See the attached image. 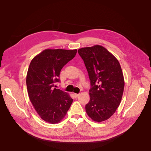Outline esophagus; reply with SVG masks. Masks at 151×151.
Returning <instances> with one entry per match:
<instances>
[{"label":"esophagus","mask_w":151,"mask_h":151,"mask_svg":"<svg viewBox=\"0 0 151 151\" xmlns=\"http://www.w3.org/2000/svg\"><path fill=\"white\" fill-rule=\"evenodd\" d=\"M79 95V94H77V93H74V96H75L76 98H77V96H78Z\"/></svg>","instance_id":"esophagus-1"}]
</instances>
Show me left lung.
<instances>
[{"label": "left lung", "mask_w": 151, "mask_h": 151, "mask_svg": "<svg viewBox=\"0 0 151 151\" xmlns=\"http://www.w3.org/2000/svg\"><path fill=\"white\" fill-rule=\"evenodd\" d=\"M78 53L91 83L86 113L95 122L104 121L113 115L122 100L125 83L120 63L100 45L79 49Z\"/></svg>", "instance_id": "1"}]
</instances>
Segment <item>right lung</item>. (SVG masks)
Here are the masks:
<instances>
[{
    "instance_id": "right-lung-1",
    "label": "right lung",
    "mask_w": 151,
    "mask_h": 151,
    "mask_svg": "<svg viewBox=\"0 0 151 151\" xmlns=\"http://www.w3.org/2000/svg\"><path fill=\"white\" fill-rule=\"evenodd\" d=\"M77 50H45L31 60L26 76L30 101L45 122H60L69 109L73 99L68 94L55 88L60 82L62 67L74 58Z\"/></svg>"
}]
</instances>
